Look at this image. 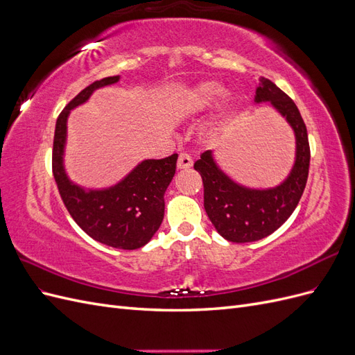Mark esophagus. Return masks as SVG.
Masks as SVG:
<instances>
[{
  "label": "esophagus",
  "mask_w": 355,
  "mask_h": 355,
  "mask_svg": "<svg viewBox=\"0 0 355 355\" xmlns=\"http://www.w3.org/2000/svg\"><path fill=\"white\" fill-rule=\"evenodd\" d=\"M192 166V158L188 154H180L178 158V168L179 170H187Z\"/></svg>",
  "instance_id": "esophagus-1"
}]
</instances>
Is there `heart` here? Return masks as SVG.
Listing matches in <instances>:
<instances>
[{"mask_svg":"<svg viewBox=\"0 0 355 355\" xmlns=\"http://www.w3.org/2000/svg\"><path fill=\"white\" fill-rule=\"evenodd\" d=\"M222 85L214 81H201L196 85H192V87L182 96L180 112L185 116H196L207 112L213 108L214 103L218 102V99L222 96ZM231 111L232 101L228 96V98H225L219 103L207 124L204 125L202 133L206 136H216L218 133H220L223 125L230 120Z\"/></svg>","mask_w":355,"mask_h":355,"instance_id":"1","label":"heart"}]
</instances>
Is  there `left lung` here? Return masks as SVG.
<instances>
[{
    "mask_svg": "<svg viewBox=\"0 0 355 355\" xmlns=\"http://www.w3.org/2000/svg\"><path fill=\"white\" fill-rule=\"evenodd\" d=\"M271 103L292 127L296 139L295 163L280 185L266 189L244 187L218 166L211 151L202 153L194 168L204 185V209L225 240L252 243L278 230L290 218L304 194L309 170V144L305 123L295 102L263 77L256 87L254 103Z\"/></svg>",
    "mask_w": 355,
    "mask_h": 355,
    "instance_id": "1",
    "label": "left lung"
}]
</instances>
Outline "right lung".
I'll return each mask as SVG.
<instances>
[{
    "mask_svg": "<svg viewBox=\"0 0 355 355\" xmlns=\"http://www.w3.org/2000/svg\"><path fill=\"white\" fill-rule=\"evenodd\" d=\"M118 81L120 75L94 81L60 112L53 141V176L69 214L85 234L115 249L135 250L151 240L163 222L164 192L175 176L178 154L144 159L118 184L102 189L73 184L63 166L71 111L87 102L94 90Z\"/></svg>",
    "mask_w": 355,
    "mask_h": 355,
    "instance_id": "obj_1",
    "label": "right lung"
}]
</instances>
